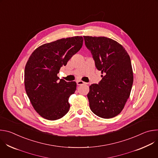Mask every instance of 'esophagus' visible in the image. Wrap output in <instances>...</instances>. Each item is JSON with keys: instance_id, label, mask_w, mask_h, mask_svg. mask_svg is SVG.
I'll return each instance as SVG.
<instances>
[{"instance_id": "obj_1", "label": "esophagus", "mask_w": 158, "mask_h": 158, "mask_svg": "<svg viewBox=\"0 0 158 158\" xmlns=\"http://www.w3.org/2000/svg\"><path fill=\"white\" fill-rule=\"evenodd\" d=\"M76 82H77V84L78 85H81L85 84H86L85 82H83V81H77Z\"/></svg>"}]
</instances>
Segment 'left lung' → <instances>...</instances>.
I'll return each instance as SVG.
<instances>
[{
	"mask_svg": "<svg viewBox=\"0 0 158 158\" xmlns=\"http://www.w3.org/2000/svg\"><path fill=\"white\" fill-rule=\"evenodd\" d=\"M102 80L89 86V107L100 118L109 119L121 113L133 83L131 59L122 45L106 37L84 36Z\"/></svg>",
	"mask_w": 158,
	"mask_h": 158,
	"instance_id": "left-lung-1",
	"label": "left lung"
}]
</instances>
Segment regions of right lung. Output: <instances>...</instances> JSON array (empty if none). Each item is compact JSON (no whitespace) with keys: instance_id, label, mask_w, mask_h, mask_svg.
Returning <instances> with one entry per match:
<instances>
[{"instance_id":"add662e5","label":"right lung","mask_w":158,"mask_h":158,"mask_svg":"<svg viewBox=\"0 0 158 158\" xmlns=\"http://www.w3.org/2000/svg\"><path fill=\"white\" fill-rule=\"evenodd\" d=\"M83 40L81 36H75L44 44L29 57L25 67L26 91L34 109L43 118L57 120L69 111V98L77 84L59 81L57 74L81 49Z\"/></svg>"}]
</instances>
